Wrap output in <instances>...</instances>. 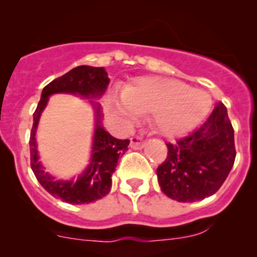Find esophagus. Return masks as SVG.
Instances as JSON below:
<instances>
[{"instance_id":"esophagus-1","label":"esophagus","mask_w":257,"mask_h":257,"mask_svg":"<svg viewBox=\"0 0 257 257\" xmlns=\"http://www.w3.org/2000/svg\"><path fill=\"white\" fill-rule=\"evenodd\" d=\"M131 147L133 149H142L144 147V141L141 136L132 137L131 138Z\"/></svg>"}]
</instances>
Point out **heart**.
Returning <instances> with one entry per match:
<instances>
[{"mask_svg": "<svg viewBox=\"0 0 257 257\" xmlns=\"http://www.w3.org/2000/svg\"><path fill=\"white\" fill-rule=\"evenodd\" d=\"M211 105L205 90L186 83L162 77H144L123 89L115 108L126 124L137 121L141 114H153V123L164 136H178L196 125Z\"/></svg>", "mask_w": 257, "mask_h": 257, "instance_id": "obj_1", "label": "heart"}]
</instances>
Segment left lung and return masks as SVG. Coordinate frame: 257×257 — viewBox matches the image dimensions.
Returning a JSON list of instances; mask_svg holds the SVG:
<instances>
[{
	"instance_id": "8db88e82",
	"label": "left lung",
	"mask_w": 257,
	"mask_h": 257,
	"mask_svg": "<svg viewBox=\"0 0 257 257\" xmlns=\"http://www.w3.org/2000/svg\"><path fill=\"white\" fill-rule=\"evenodd\" d=\"M167 147V159L157 169L165 195L180 203H193L215 194L236 157L226 107L217 102L200 128Z\"/></svg>"
}]
</instances>
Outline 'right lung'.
Returning a JSON list of instances; mask_svg holds the SVG:
<instances>
[{"label":"right lung","mask_w":257,"mask_h":257,"mask_svg":"<svg viewBox=\"0 0 257 257\" xmlns=\"http://www.w3.org/2000/svg\"><path fill=\"white\" fill-rule=\"evenodd\" d=\"M109 83L107 72L103 67L79 66L68 73L48 83L42 90L41 100L33 113V125L30 136L31 168L41 185L54 198L69 204H88L102 199L112 188V174L120 155L125 153L129 139H116L99 124V105L97 107V124L93 141L92 159L88 169L77 181H57L38 162L36 147V129L41 113L47 104L48 97L53 93H73L84 97H98L103 94Z\"/></svg>","instance_id":"1"}]
</instances>
